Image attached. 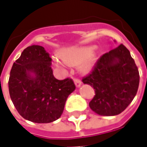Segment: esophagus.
<instances>
[{
  "label": "esophagus",
  "mask_w": 147,
  "mask_h": 147,
  "mask_svg": "<svg viewBox=\"0 0 147 147\" xmlns=\"http://www.w3.org/2000/svg\"><path fill=\"white\" fill-rule=\"evenodd\" d=\"M74 83H75V85H76V87H80V86H81V81H80V80H74Z\"/></svg>",
  "instance_id": "1"
}]
</instances>
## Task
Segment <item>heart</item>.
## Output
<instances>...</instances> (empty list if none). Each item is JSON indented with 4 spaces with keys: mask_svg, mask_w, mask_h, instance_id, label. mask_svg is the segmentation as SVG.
Returning <instances> with one entry per match:
<instances>
[{
    "mask_svg": "<svg viewBox=\"0 0 147 147\" xmlns=\"http://www.w3.org/2000/svg\"><path fill=\"white\" fill-rule=\"evenodd\" d=\"M94 46H72L64 49L60 56H53V64L57 68H64L68 65H78L81 64V70L83 72L91 71L97 61V56L93 53Z\"/></svg>",
    "mask_w": 147,
    "mask_h": 147,
    "instance_id": "b5f03b06",
    "label": "heart"
}]
</instances>
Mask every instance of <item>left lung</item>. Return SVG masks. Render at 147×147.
Masks as SVG:
<instances>
[{"mask_svg":"<svg viewBox=\"0 0 147 147\" xmlns=\"http://www.w3.org/2000/svg\"><path fill=\"white\" fill-rule=\"evenodd\" d=\"M95 90L90 108L100 116H116L129 105L139 88V73L123 45L102 55L94 70L83 79Z\"/></svg>","mask_w":147,"mask_h":147,"instance_id":"8db88e82","label":"left lung"}]
</instances>
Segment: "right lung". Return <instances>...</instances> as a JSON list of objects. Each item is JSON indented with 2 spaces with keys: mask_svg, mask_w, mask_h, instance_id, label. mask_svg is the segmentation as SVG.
Returning a JSON list of instances; mask_svg holds the SVG:
<instances>
[{
  "mask_svg": "<svg viewBox=\"0 0 147 147\" xmlns=\"http://www.w3.org/2000/svg\"><path fill=\"white\" fill-rule=\"evenodd\" d=\"M52 59L44 47L30 45L16 61L8 80L9 94L18 113L34 123H51L61 117L67 97L76 90L71 79L57 80Z\"/></svg>",
  "mask_w": 147,
  "mask_h": 147,
  "instance_id": "obj_1",
  "label": "right lung"
}]
</instances>
